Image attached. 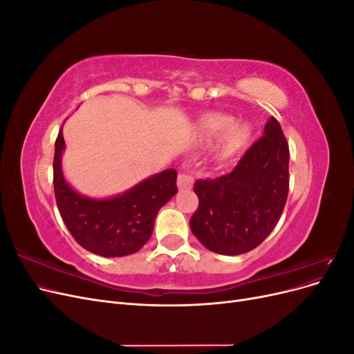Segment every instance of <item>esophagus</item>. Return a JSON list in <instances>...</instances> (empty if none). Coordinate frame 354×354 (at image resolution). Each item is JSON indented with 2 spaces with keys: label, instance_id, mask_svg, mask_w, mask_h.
<instances>
[{
  "label": "esophagus",
  "instance_id": "1",
  "mask_svg": "<svg viewBox=\"0 0 354 354\" xmlns=\"http://www.w3.org/2000/svg\"><path fill=\"white\" fill-rule=\"evenodd\" d=\"M192 185H194V178H192V176H189L187 173H178V176H177L178 189H181V190L190 189Z\"/></svg>",
  "mask_w": 354,
  "mask_h": 354
}]
</instances>
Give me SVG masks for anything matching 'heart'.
<instances>
[{"label":"heart","mask_w":354,"mask_h":354,"mask_svg":"<svg viewBox=\"0 0 354 354\" xmlns=\"http://www.w3.org/2000/svg\"><path fill=\"white\" fill-rule=\"evenodd\" d=\"M232 127H233V120L227 115L209 113L207 116H203L201 120V130L208 137L220 136L223 133H226L227 130H230ZM248 136H250V130L246 127L233 128V130L227 134L226 151L232 152V151H234V149L242 146L246 142Z\"/></svg>","instance_id":"1"}]
</instances>
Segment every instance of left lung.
<instances>
[{
  "instance_id": "8db88e82",
  "label": "left lung",
  "mask_w": 354,
  "mask_h": 354,
  "mask_svg": "<svg viewBox=\"0 0 354 354\" xmlns=\"http://www.w3.org/2000/svg\"><path fill=\"white\" fill-rule=\"evenodd\" d=\"M289 147L281 124L270 118L229 174L199 178V205L190 229L212 252L239 255L257 248L279 221L289 190Z\"/></svg>"
}]
</instances>
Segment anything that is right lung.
<instances>
[{
  "label": "right lung",
  "instance_id": "1",
  "mask_svg": "<svg viewBox=\"0 0 354 354\" xmlns=\"http://www.w3.org/2000/svg\"><path fill=\"white\" fill-rule=\"evenodd\" d=\"M62 130L55 143L53 186L62 220L82 248L102 257H124L142 250L152 236L160 207L177 194L176 169L147 178L124 195L94 201L73 192L63 178Z\"/></svg>",
  "mask_w": 354,
  "mask_h": 354
}]
</instances>
